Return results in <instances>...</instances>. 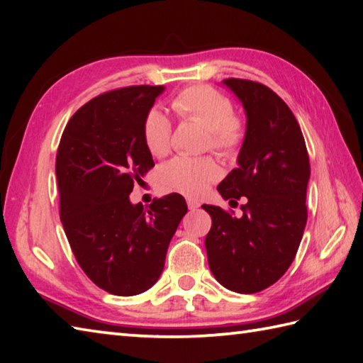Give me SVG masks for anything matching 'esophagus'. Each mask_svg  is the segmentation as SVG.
<instances>
[{"label": "esophagus", "instance_id": "1", "mask_svg": "<svg viewBox=\"0 0 363 363\" xmlns=\"http://www.w3.org/2000/svg\"><path fill=\"white\" fill-rule=\"evenodd\" d=\"M187 206H189V209H190V211H196L198 207H199V203H198V201H195V199L189 198V199H187Z\"/></svg>", "mask_w": 363, "mask_h": 363}]
</instances>
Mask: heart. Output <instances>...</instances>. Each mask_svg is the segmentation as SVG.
I'll list each match as a JSON object with an SVG mask.
<instances>
[{"instance_id": "heart-1", "label": "heart", "mask_w": 363, "mask_h": 363, "mask_svg": "<svg viewBox=\"0 0 363 363\" xmlns=\"http://www.w3.org/2000/svg\"><path fill=\"white\" fill-rule=\"evenodd\" d=\"M172 109L182 120H198L209 128L207 145L221 156L230 157L240 150L245 138L242 120L234 115L230 99L213 87L198 84L181 90L172 99ZM173 126L167 115L156 109L143 118V140L152 156L162 157L172 148ZM220 177V168L212 157L177 156L160 169V187L184 196L198 198Z\"/></svg>"}]
</instances>
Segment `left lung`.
I'll use <instances>...</instances> for the list:
<instances>
[{"label":"left lung","instance_id":"1","mask_svg":"<svg viewBox=\"0 0 363 363\" xmlns=\"http://www.w3.org/2000/svg\"><path fill=\"white\" fill-rule=\"evenodd\" d=\"M240 99L246 133L238 167L220 182L225 199L245 198L240 218L204 204L211 272L223 287L256 293L281 279L296 256L307 221L309 154L290 107L264 84L223 81Z\"/></svg>","mask_w":363,"mask_h":363}]
</instances>
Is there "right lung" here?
<instances>
[{"instance_id":"add662e5","label":"right lung","mask_w":363,"mask_h":363,"mask_svg":"<svg viewBox=\"0 0 363 363\" xmlns=\"http://www.w3.org/2000/svg\"><path fill=\"white\" fill-rule=\"evenodd\" d=\"M164 86L123 87L90 99L67 123L56 156L60 221L82 272L99 289H151L184 215L177 194L133 204L134 182L154 167L143 118Z\"/></svg>"}]
</instances>
